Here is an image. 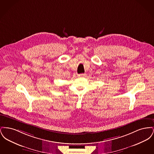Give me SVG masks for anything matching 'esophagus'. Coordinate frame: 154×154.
<instances>
[{"instance_id":"obj_1","label":"esophagus","mask_w":154,"mask_h":154,"mask_svg":"<svg viewBox=\"0 0 154 154\" xmlns=\"http://www.w3.org/2000/svg\"><path fill=\"white\" fill-rule=\"evenodd\" d=\"M85 75V74L84 73L80 74L78 75V76H79V77H84Z\"/></svg>"}]
</instances>
